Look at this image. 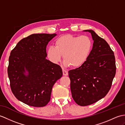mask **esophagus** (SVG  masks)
Returning <instances> with one entry per match:
<instances>
[{
  "label": "esophagus",
  "mask_w": 125,
  "mask_h": 125,
  "mask_svg": "<svg viewBox=\"0 0 125 125\" xmlns=\"http://www.w3.org/2000/svg\"><path fill=\"white\" fill-rule=\"evenodd\" d=\"M63 76H68V72L67 71L65 70H63Z\"/></svg>",
  "instance_id": "1"
}]
</instances>
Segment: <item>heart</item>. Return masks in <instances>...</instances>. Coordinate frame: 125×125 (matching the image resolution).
<instances>
[{
    "mask_svg": "<svg viewBox=\"0 0 125 125\" xmlns=\"http://www.w3.org/2000/svg\"><path fill=\"white\" fill-rule=\"evenodd\" d=\"M92 47V40L87 36L66 34L57 38L55 42V47L49 46L46 53L49 59L54 63H59L63 55L64 65L77 68L86 61Z\"/></svg>",
    "mask_w": 125,
    "mask_h": 125,
    "instance_id": "1",
    "label": "heart"
}]
</instances>
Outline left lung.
I'll list each match as a JSON object with an SVG mask.
<instances>
[{
    "instance_id": "obj_1",
    "label": "left lung",
    "mask_w": 125,
    "mask_h": 125,
    "mask_svg": "<svg viewBox=\"0 0 125 125\" xmlns=\"http://www.w3.org/2000/svg\"><path fill=\"white\" fill-rule=\"evenodd\" d=\"M93 45L83 65L69 71L73 99L80 106L93 104L105 96L111 88L116 71L114 52L105 40L92 30Z\"/></svg>"
}]
</instances>
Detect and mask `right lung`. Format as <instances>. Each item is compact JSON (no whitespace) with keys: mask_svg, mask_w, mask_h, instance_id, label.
<instances>
[{"mask_svg":"<svg viewBox=\"0 0 125 125\" xmlns=\"http://www.w3.org/2000/svg\"><path fill=\"white\" fill-rule=\"evenodd\" d=\"M56 35L31 34L10 52L7 72L11 90L17 100L28 105H47L53 85L62 76L61 66L46 59V47Z\"/></svg>","mask_w":125,"mask_h":125,"instance_id":"obj_1","label":"right lung"}]
</instances>
